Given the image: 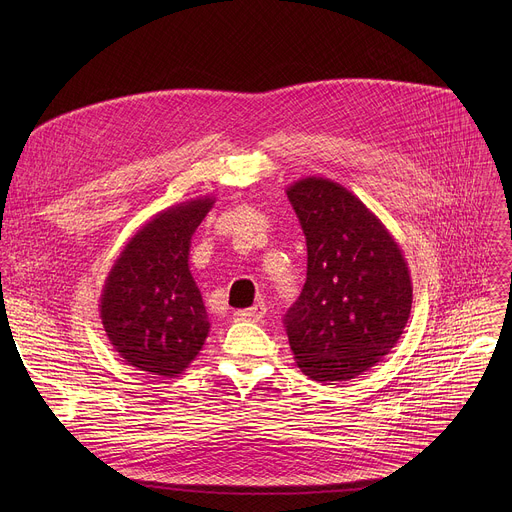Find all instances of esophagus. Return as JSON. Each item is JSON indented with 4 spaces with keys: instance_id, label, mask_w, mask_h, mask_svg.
I'll return each instance as SVG.
<instances>
[{
    "instance_id": "34e87169",
    "label": "esophagus",
    "mask_w": 512,
    "mask_h": 512,
    "mask_svg": "<svg viewBox=\"0 0 512 512\" xmlns=\"http://www.w3.org/2000/svg\"><path fill=\"white\" fill-rule=\"evenodd\" d=\"M265 310H267L265 304H257L253 308L235 312V320H239V322H259L265 316Z\"/></svg>"
}]
</instances>
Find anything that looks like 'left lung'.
I'll return each instance as SVG.
<instances>
[{
  "label": "left lung",
  "mask_w": 512,
  "mask_h": 512,
  "mask_svg": "<svg viewBox=\"0 0 512 512\" xmlns=\"http://www.w3.org/2000/svg\"><path fill=\"white\" fill-rule=\"evenodd\" d=\"M308 245V273L285 314L296 364L320 383L373 369L399 342L413 300L393 235L350 190L320 176L287 188Z\"/></svg>",
  "instance_id": "8db88e82"
}]
</instances>
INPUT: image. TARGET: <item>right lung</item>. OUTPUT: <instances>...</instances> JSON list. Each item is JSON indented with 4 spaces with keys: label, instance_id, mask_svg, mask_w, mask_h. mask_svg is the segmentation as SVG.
I'll return each instance as SVG.
<instances>
[{
    "label": "right lung",
    "instance_id": "1",
    "mask_svg": "<svg viewBox=\"0 0 512 512\" xmlns=\"http://www.w3.org/2000/svg\"><path fill=\"white\" fill-rule=\"evenodd\" d=\"M212 204V196H200L158 212L129 239L105 279L103 328L137 371L176 377L202 350L210 322L188 255Z\"/></svg>",
    "mask_w": 512,
    "mask_h": 512
}]
</instances>
